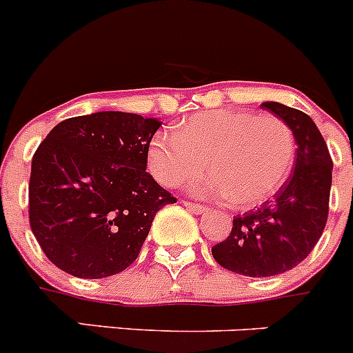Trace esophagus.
I'll return each instance as SVG.
<instances>
[{
    "label": "esophagus",
    "mask_w": 353,
    "mask_h": 353,
    "mask_svg": "<svg viewBox=\"0 0 353 353\" xmlns=\"http://www.w3.org/2000/svg\"><path fill=\"white\" fill-rule=\"evenodd\" d=\"M183 205L186 207L188 210H192V212H195V214H202V212H205V207H203V205H200V203H195V202H188V200H184V202H183Z\"/></svg>",
    "instance_id": "1"
}]
</instances>
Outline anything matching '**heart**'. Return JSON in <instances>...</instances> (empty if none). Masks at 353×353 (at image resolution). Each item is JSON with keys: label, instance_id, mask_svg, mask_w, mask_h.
Segmentation results:
<instances>
[{"label": "heart", "instance_id": "1", "mask_svg": "<svg viewBox=\"0 0 353 353\" xmlns=\"http://www.w3.org/2000/svg\"><path fill=\"white\" fill-rule=\"evenodd\" d=\"M294 158V134L281 118L212 110L181 121L174 136L157 134L148 148V169L160 184L177 188L209 165L214 176L196 183L193 192L254 207L288 183Z\"/></svg>", "mask_w": 353, "mask_h": 353}]
</instances>
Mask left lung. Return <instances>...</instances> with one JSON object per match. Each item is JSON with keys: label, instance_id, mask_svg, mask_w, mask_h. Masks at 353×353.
<instances>
[{"label": "left lung", "instance_id": "left-lung-1", "mask_svg": "<svg viewBox=\"0 0 353 353\" xmlns=\"http://www.w3.org/2000/svg\"><path fill=\"white\" fill-rule=\"evenodd\" d=\"M291 127L298 148L288 183L259 209L233 217L228 239L212 247L223 268L245 276H273L310 254L327 223L332 160L317 125L303 111L263 102Z\"/></svg>", "mask_w": 353, "mask_h": 353}]
</instances>
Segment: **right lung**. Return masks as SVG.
<instances>
[{
	"label": "right lung",
	"mask_w": 353,
	"mask_h": 353,
	"mask_svg": "<svg viewBox=\"0 0 353 353\" xmlns=\"http://www.w3.org/2000/svg\"><path fill=\"white\" fill-rule=\"evenodd\" d=\"M157 118L99 111L68 118L38 146L29 225L57 268L80 279L117 275L136 261L154 214L176 199L146 172Z\"/></svg>",
	"instance_id": "obj_1"
}]
</instances>
